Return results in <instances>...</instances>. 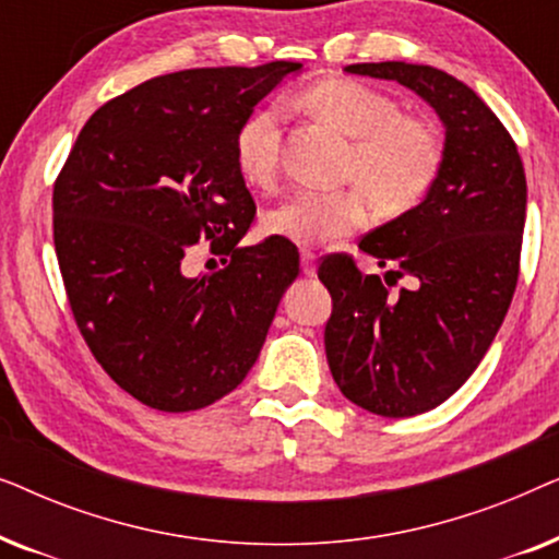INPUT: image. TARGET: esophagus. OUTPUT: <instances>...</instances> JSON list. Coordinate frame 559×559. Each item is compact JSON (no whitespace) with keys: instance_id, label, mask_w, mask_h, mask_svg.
Wrapping results in <instances>:
<instances>
[{"instance_id":"obj_1","label":"esophagus","mask_w":559,"mask_h":559,"mask_svg":"<svg viewBox=\"0 0 559 559\" xmlns=\"http://www.w3.org/2000/svg\"><path fill=\"white\" fill-rule=\"evenodd\" d=\"M302 274L305 277H316L318 272V264H316V254L312 251H302Z\"/></svg>"}]
</instances>
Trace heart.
Wrapping results in <instances>:
<instances>
[{
    "mask_svg": "<svg viewBox=\"0 0 559 559\" xmlns=\"http://www.w3.org/2000/svg\"><path fill=\"white\" fill-rule=\"evenodd\" d=\"M302 104L354 140L348 178L361 182L381 211L402 213L423 201L442 163L440 140L430 124L404 117L396 98L384 91L346 79L316 83L302 94ZM234 152L249 182L266 186L274 178L280 165L277 106H262L243 121ZM362 191L300 190L264 213V234L295 247L338 241L369 224L371 209Z\"/></svg>",
    "mask_w": 559,
    "mask_h": 559,
    "instance_id": "b5f03b06",
    "label": "heart"
}]
</instances>
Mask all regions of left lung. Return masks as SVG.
<instances>
[{
    "label": "left lung",
    "instance_id": "obj_1",
    "mask_svg": "<svg viewBox=\"0 0 559 559\" xmlns=\"http://www.w3.org/2000/svg\"><path fill=\"white\" fill-rule=\"evenodd\" d=\"M343 71L409 88L445 129L440 173L419 205L358 241L389 266L386 284L411 285L394 296L348 257L318 270L333 297L325 356L343 396L381 417L423 415L478 369L514 297L524 165L499 117L450 73L404 60Z\"/></svg>",
    "mask_w": 559,
    "mask_h": 559
}]
</instances>
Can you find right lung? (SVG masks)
Here are the masks:
<instances>
[{
    "mask_svg": "<svg viewBox=\"0 0 559 559\" xmlns=\"http://www.w3.org/2000/svg\"><path fill=\"white\" fill-rule=\"evenodd\" d=\"M297 73L302 63L277 60L144 81L94 111L58 175L52 236L75 323L152 409L193 412L234 392L300 274L295 243H241L257 205L234 152L254 106ZM201 238L233 259L186 278L181 259Z\"/></svg>",
    "mask_w": 559,
    "mask_h": 559,
    "instance_id": "add662e5",
    "label": "right lung"
}]
</instances>
